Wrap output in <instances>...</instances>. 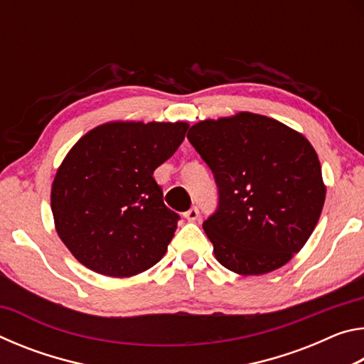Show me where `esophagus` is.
<instances>
[{"label": "esophagus", "instance_id": "34e87169", "mask_svg": "<svg viewBox=\"0 0 364 364\" xmlns=\"http://www.w3.org/2000/svg\"><path fill=\"white\" fill-rule=\"evenodd\" d=\"M199 217H200V213H199V208H197V207H191L188 212H184V218L189 220V221H196Z\"/></svg>", "mask_w": 364, "mask_h": 364}]
</instances>
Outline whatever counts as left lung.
<instances>
[{
  "instance_id": "8db88e82",
  "label": "left lung",
  "mask_w": 364,
  "mask_h": 364,
  "mask_svg": "<svg viewBox=\"0 0 364 364\" xmlns=\"http://www.w3.org/2000/svg\"><path fill=\"white\" fill-rule=\"evenodd\" d=\"M188 139L218 188L217 208L202 225L217 260L245 276L286 264L324 205L313 146L281 122L250 112L196 123Z\"/></svg>"
}]
</instances>
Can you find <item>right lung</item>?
I'll return each mask as SVG.
<instances>
[{
    "label": "right lung",
    "mask_w": 364,
    "mask_h": 364,
    "mask_svg": "<svg viewBox=\"0 0 364 364\" xmlns=\"http://www.w3.org/2000/svg\"><path fill=\"white\" fill-rule=\"evenodd\" d=\"M189 125L106 123L67 154L51 189L59 237L86 268L128 278L167 252L180 215L164 204L154 170L173 156Z\"/></svg>",
    "instance_id": "add662e5"
}]
</instances>
